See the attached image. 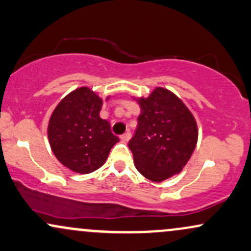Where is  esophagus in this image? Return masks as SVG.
Segmentation results:
<instances>
[{
    "label": "esophagus",
    "instance_id": "1",
    "mask_svg": "<svg viewBox=\"0 0 251 251\" xmlns=\"http://www.w3.org/2000/svg\"><path fill=\"white\" fill-rule=\"evenodd\" d=\"M131 137H132V135H131V133H129V132H126V133H125V134H123V135H122V137H120V139H122L124 143H127V142H128V140H129V139H131Z\"/></svg>",
    "mask_w": 251,
    "mask_h": 251
}]
</instances>
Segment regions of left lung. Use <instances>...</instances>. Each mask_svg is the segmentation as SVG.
Returning a JSON list of instances; mask_svg holds the SVG:
<instances>
[{
    "mask_svg": "<svg viewBox=\"0 0 251 251\" xmlns=\"http://www.w3.org/2000/svg\"><path fill=\"white\" fill-rule=\"evenodd\" d=\"M140 107L138 127L128 143L134 166L146 179L160 183L179 174L194 153L198 127L194 114L168 88L132 97Z\"/></svg>",
    "mask_w": 251,
    "mask_h": 251,
    "instance_id": "left-lung-1",
    "label": "left lung"
}]
</instances>
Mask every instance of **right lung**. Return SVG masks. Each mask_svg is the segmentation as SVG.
<instances>
[{
    "label": "right lung",
    "mask_w": 251,
    "mask_h": 251,
    "mask_svg": "<svg viewBox=\"0 0 251 251\" xmlns=\"http://www.w3.org/2000/svg\"><path fill=\"white\" fill-rule=\"evenodd\" d=\"M102 102L93 89L82 86L57 103L48 122L51 151L65 168L76 174H91L101 168L119 142L109 123L99 116Z\"/></svg>",
    "instance_id": "right-lung-1"
}]
</instances>
